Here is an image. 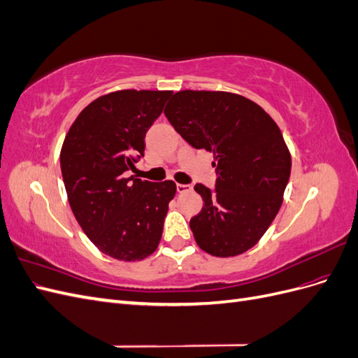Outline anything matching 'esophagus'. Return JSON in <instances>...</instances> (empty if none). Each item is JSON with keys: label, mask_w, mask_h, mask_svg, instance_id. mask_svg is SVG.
I'll return each mask as SVG.
<instances>
[{"label": "esophagus", "mask_w": 358, "mask_h": 358, "mask_svg": "<svg viewBox=\"0 0 358 358\" xmlns=\"http://www.w3.org/2000/svg\"><path fill=\"white\" fill-rule=\"evenodd\" d=\"M176 189H178V192H179V194H182V192H188V191H191V185H183V183H178V185H176Z\"/></svg>", "instance_id": "obj_1"}]
</instances>
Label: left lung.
Instances as JSON below:
<instances>
[{
    "label": "left lung",
    "mask_w": 358,
    "mask_h": 358,
    "mask_svg": "<svg viewBox=\"0 0 358 358\" xmlns=\"http://www.w3.org/2000/svg\"><path fill=\"white\" fill-rule=\"evenodd\" d=\"M164 115L192 148L215 158V191L194 187L204 201L189 221L194 239L215 257L246 252L273 222L289 179L279 127L257 103L224 91H179Z\"/></svg>",
    "instance_id": "1"
}]
</instances>
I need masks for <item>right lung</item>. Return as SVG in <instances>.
Returning <instances> with one entry per match:
<instances>
[{
	"label": "right lung",
	"instance_id": "obj_1",
	"mask_svg": "<svg viewBox=\"0 0 358 358\" xmlns=\"http://www.w3.org/2000/svg\"><path fill=\"white\" fill-rule=\"evenodd\" d=\"M171 91L124 90L99 96L76 117L61 148L70 208L90 241L119 262H140L161 241L173 180L125 178Z\"/></svg>",
	"mask_w": 358,
	"mask_h": 358
}]
</instances>
